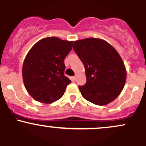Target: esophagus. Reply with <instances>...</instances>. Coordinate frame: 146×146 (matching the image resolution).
Instances as JSON below:
<instances>
[{
  "mask_svg": "<svg viewBox=\"0 0 146 146\" xmlns=\"http://www.w3.org/2000/svg\"><path fill=\"white\" fill-rule=\"evenodd\" d=\"M76 78H77V76H73V77H72V78H71L72 81L75 82V80H76Z\"/></svg>",
  "mask_w": 146,
  "mask_h": 146,
  "instance_id": "1",
  "label": "esophagus"
}]
</instances>
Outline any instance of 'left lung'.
Returning a JSON list of instances; mask_svg holds the SVG:
<instances>
[{"mask_svg":"<svg viewBox=\"0 0 146 146\" xmlns=\"http://www.w3.org/2000/svg\"><path fill=\"white\" fill-rule=\"evenodd\" d=\"M73 49L85 68L86 83L79 86L83 98L99 106L115 100L125 86L127 75L116 49L106 41L95 38L74 41Z\"/></svg>","mask_w":146,"mask_h":146,"instance_id":"1","label":"left lung"}]
</instances>
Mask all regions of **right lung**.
<instances>
[{"label":"right lung","instance_id":"right-lung-1","mask_svg":"<svg viewBox=\"0 0 146 146\" xmlns=\"http://www.w3.org/2000/svg\"><path fill=\"white\" fill-rule=\"evenodd\" d=\"M73 44V41L47 37L37 42L28 52L23 65V79L35 100L51 104L63 96L71 82L64 74V60Z\"/></svg>","mask_w":146,"mask_h":146}]
</instances>
